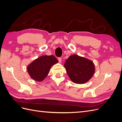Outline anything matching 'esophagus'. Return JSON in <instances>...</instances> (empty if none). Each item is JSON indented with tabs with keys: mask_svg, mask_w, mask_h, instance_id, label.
I'll use <instances>...</instances> for the list:
<instances>
[{
	"mask_svg": "<svg viewBox=\"0 0 122 122\" xmlns=\"http://www.w3.org/2000/svg\"><path fill=\"white\" fill-rule=\"evenodd\" d=\"M58 61L60 62H61V57H58Z\"/></svg>",
	"mask_w": 122,
	"mask_h": 122,
	"instance_id": "1",
	"label": "esophagus"
}]
</instances>
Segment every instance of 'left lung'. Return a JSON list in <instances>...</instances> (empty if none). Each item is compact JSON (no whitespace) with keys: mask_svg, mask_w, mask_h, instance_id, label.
Returning <instances> with one entry per match:
<instances>
[{"mask_svg":"<svg viewBox=\"0 0 122 122\" xmlns=\"http://www.w3.org/2000/svg\"><path fill=\"white\" fill-rule=\"evenodd\" d=\"M64 66L70 79L77 84L87 82L95 71L93 61L77 55H72L69 57Z\"/></svg>","mask_w":122,"mask_h":122,"instance_id":"1","label":"left lung"}]
</instances>
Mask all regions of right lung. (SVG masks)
<instances>
[{
  "instance_id": "obj_1",
  "label": "right lung",
  "mask_w": 122,
  "mask_h": 122,
  "mask_svg": "<svg viewBox=\"0 0 122 122\" xmlns=\"http://www.w3.org/2000/svg\"><path fill=\"white\" fill-rule=\"evenodd\" d=\"M57 62L58 60L54 55L42 56L27 66V71L32 79L41 81L48 74L52 66Z\"/></svg>"
}]
</instances>
